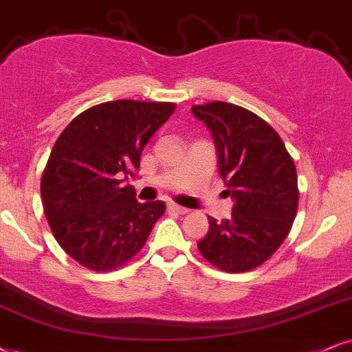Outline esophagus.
I'll return each mask as SVG.
<instances>
[{
  "label": "esophagus",
  "instance_id": "esophagus-1",
  "mask_svg": "<svg viewBox=\"0 0 352 352\" xmlns=\"http://www.w3.org/2000/svg\"><path fill=\"white\" fill-rule=\"evenodd\" d=\"M168 210L173 212V214H179V215H184L189 212V209H184V207L177 206V204H168Z\"/></svg>",
  "mask_w": 352,
  "mask_h": 352
}]
</instances>
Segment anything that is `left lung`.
Returning a JSON list of instances; mask_svg holds the SVG:
<instances>
[{
	"mask_svg": "<svg viewBox=\"0 0 352 352\" xmlns=\"http://www.w3.org/2000/svg\"><path fill=\"white\" fill-rule=\"evenodd\" d=\"M215 142L219 171L232 196V217L217 222L197 243L201 254L225 272L261 266L282 245L297 215V169L279 133L261 117L214 101L192 106Z\"/></svg>",
	"mask_w": 352,
	"mask_h": 352,
	"instance_id": "left-lung-1",
	"label": "left lung"
}]
</instances>
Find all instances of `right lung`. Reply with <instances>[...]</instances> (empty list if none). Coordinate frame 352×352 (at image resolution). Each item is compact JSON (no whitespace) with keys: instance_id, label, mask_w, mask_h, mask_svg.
I'll use <instances>...</instances> for the list:
<instances>
[{"instance_id":"obj_1","label":"right lung","mask_w":352,"mask_h":352,"mask_svg":"<svg viewBox=\"0 0 352 352\" xmlns=\"http://www.w3.org/2000/svg\"><path fill=\"white\" fill-rule=\"evenodd\" d=\"M175 109L173 102H102L76 116L56 138L42 173L43 212L55 240L81 266L96 272L122 267L166 210L163 201L138 202L124 183Z\"/></svg>"}]
</instances>
